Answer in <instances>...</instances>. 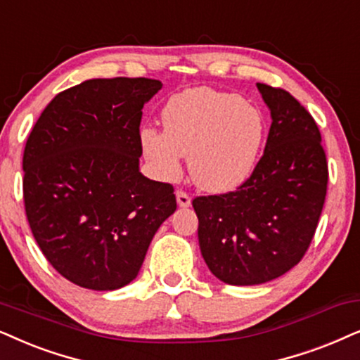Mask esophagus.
<instances>
[{"mask_svg": "<svg viewBox=\"0 0 360 360\" xmlns=\"http://www.w3.org/2000/svg\"><path fill=\"white\" fill-rule=\"evenodd\" d=\"M175 197H176V203H179V207H181V208L190 207L191 198L188 197V195H186V191H184V190H176Z\"/></svg>", "mask_w": 360, "mask_h": 360, "instance_id": "obj_1", "label": "esophagus"}]
</instances>
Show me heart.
Instances as JSON below:
<instances>
[{
  "mask_svg": "<svg viewBox=\"0 0 360 360\" xmlns=\"http://www.w3.org/2000/svg\"><path fill=\"white\" fill-rule=\"evenodd\" d=\"M162 124L163 130L148 125L139 134L143 157L160 179H179L181 157H188L195 184L212 193L235 190L253 174L264 120L240 96L212 87L186 89L163 107Z\"/></svg>",
  "mask_w": 360,
  "mask_h": 360,
  "instance_id": "1",
  "label": "heart"
}]
</instances>
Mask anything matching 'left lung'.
Wrapping results in <instances>:
<instances>
[{
  "label": "left lung",
  "instance_id": "obj_1",
  "mask_svg": "<svg viewBox=\"0 0 360 360\" xmlns=\"http://www.w3.org/2000/svg\"><path fill=\"white\" fill-rule=\"evenodd\" d=\"M256 87L271 112L263 157L235 191L193 200L205 263L233 286L268 283L300 263L328 190V162L314 119L284 89Z\"/></svg>",
  "mask_w": 360,
  "mask_h": 360
}]
</instances>
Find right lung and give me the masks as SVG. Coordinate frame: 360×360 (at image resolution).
<instances>
[{
	"label": "right lung",
	"instance_id": "add662e5",
	"mask_svg": "<svg viewBox=\"0 0 360 360\" xmlns=\"http://www.w3.org/2000/svg\"><path fill=\"white\" fill-rule=\"evenodd\" d=\"M146 77L91 79L59 92L22 155L26 217L46 259L81 288L114 291L137 278L148 245L176 210L174 186L140 174Z\"/></svg>",
	"mask_w": 360,
	"mask_h": 360
}]
</instances>
